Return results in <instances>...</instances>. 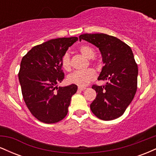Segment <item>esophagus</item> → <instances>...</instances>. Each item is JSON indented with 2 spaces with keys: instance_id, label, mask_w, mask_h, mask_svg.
<instances>
[{
  "instance_id": "obj_1",
  "label": "esophagus",
  "mask_w": 156,
  "mask_h": 156,
  "mask_svg": "<svg viewBox=\"0 0 156 156\" xmlns=\"http://www.w3.org/2000/svg\"><path fill=\"white\" fill-rule=\"evenodd\" d=\"M86 89H87V88H86V87H78V89H79V90H80V91L85 90Z\"/></svg>"
}]
</instances>
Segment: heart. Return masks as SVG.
<instances>
[{
  "label": "heart",
  "instance_id": "obj_1",
  "mask_svg": "<svg viewBox=\"0 0 156 156\" xmlns=\"http://www.w3.org/2000/svg\"><path fill=\"white\" fill-rule=\"evenodd\" d=\"M80 53L87 58H92L95 55L94 49L89 45H82L80 48ZM62 65L65 70L69 71L71 69V60L69 53H65L62 58ZM95 72L92 69L85 70L76 71L68 76L67 80L69 83L76 84L79 87H85L95 78Z\"/></svg>",
  "mask_w": 156,
  "mask_h": 156
}]
</instances>
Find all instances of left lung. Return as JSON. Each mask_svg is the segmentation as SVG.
Masks as SVG:
<instances>
[{
  "label": "left lung",
  "instance_id": "8db88e82",
  "mask_svg": "<svg viewBox=\"0 0 156 156\" xmlns=\"http://www.w3.org/2000/svg\"><path fill=\"white\" fill-rule=\"evenodd\" d=\"M99 48L104 66L98 80L104 86L92 85L97 96L90 108L97 117L112 120L124 114L137 90L138 67L131 48L120 39L105 34H84L79 37Z\"/></svg>",
  "mask_w": 156,
  "mask_h": 156
}]
</instances>
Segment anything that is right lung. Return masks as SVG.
<instances>
[{
    "instance_id": "add662e5",
    "label": "right lung",
    "mask_w": 156,
    "mask_h": 156,
    "mask_svg": "<svg viewBox=\"0 0 156 156\" xmlns=\"http://www.w3.org/2000/svg\"><path fill=\"white\" fill-rule=\"evenodd\" d=\"M78 37L51 39L32 48L20 63L18 73L23 100L32 115L47 124L58 122L68 113L78 87H58L64 78L62 58Z\"/></svg>"
}]
</instances>
